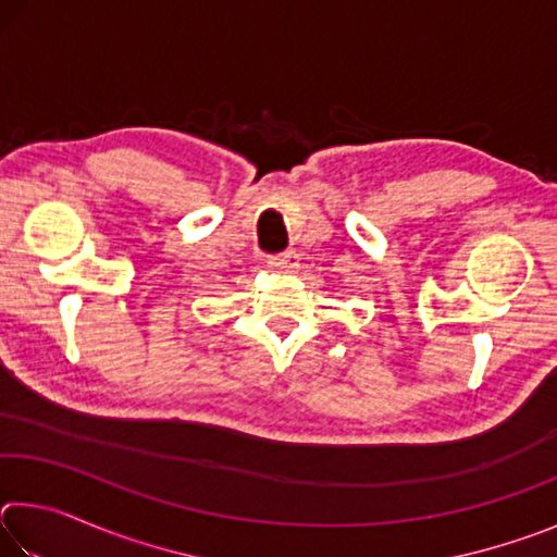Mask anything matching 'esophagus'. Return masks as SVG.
Here are the masks:
<instances>
[{
	"mask_svg": "<svg viewBox=\"0 0 557 557\" xmlns=\"http://www.w3.org/2000/svg\"><path fill=\"white\" fill-rule=\"evenodd\" d=\"M268 265L272 270H280V272H295L299 268V260H297V252L285 250V252H277V256H270L268 258Z\"/></svg>",
	"mask_w": 557,
	"mask_h": 557,
	"instance_id": "esophagus-1",
	"label": "esophagus"
}]
</instances>
